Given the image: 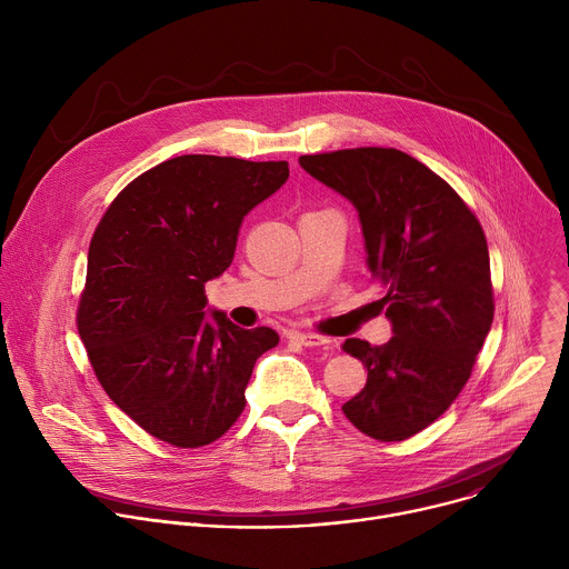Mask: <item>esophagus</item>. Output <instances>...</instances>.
<instances>
[{"mask_svg":"<svg viewBox=\"0 0 569 569\" xmlns=\"http://www.w3.org/2000/svg\"><path fill=\"white\" fill-rule=\"evenodd\" d=\"M290 338L295 342H299L301 347H329L331 345V340L321 338V336H315V333H299V331H295V333H290Z\"/></svg>","mask_w":569,"mask_h":569,"instance_id":"1","label":"esophagus"}]
</instances>
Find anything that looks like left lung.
Wrapping results in <instances>:
<instances>
[{
  "label": "left lung",
  "mask_w": 569,
  "mask_h": 569,
  "mask_svg": "<svg viewBox=\"0 0 569 569\" xmlns=\"http://www.w3.org/2000/svg\"><path fill=\"white\" fill-rule=\"evenodd\" d=\"M299 164L358 209L393 331L380 347L342 345L367 367L365 389L342 412L371 439H410L455 402L491 331L483 229L446 180L402 150L347 148L301 154Z\"/></svg>",
  "instance_id": "8db88e82"
}]
</instances>
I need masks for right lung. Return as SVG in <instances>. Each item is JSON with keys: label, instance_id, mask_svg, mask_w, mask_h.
<instances>
[{"label": "right lung", "instance_id": "right-lung-1", "mask_svg": "<svg viewBox=\"0 0 569 569\" xmlns=\"http://www.w3.org/2000/svg\"><path fill=\"white\" fill-rule=\"evenodd\" d=\"M288 161L182 154L134 178L103 213L76 323L92 369L139 428L176 448L220 439L246 410L268 327L204 315V283L233 261L242 218L288 180Z\"/></svg>", "mask_w": 569, "mask_h": 569}]
</instances>
